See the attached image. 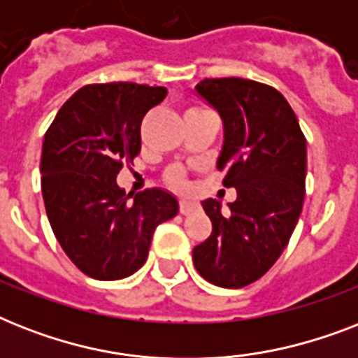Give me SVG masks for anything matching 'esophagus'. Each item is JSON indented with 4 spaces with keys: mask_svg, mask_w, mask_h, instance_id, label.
<instances>
[{
    "mask_svg": "<svg viewBox=\"0 0 358 358\" xmlns=\"http://www.w3.org/2000/svg\"><path fill=\"white\" fill-rule=\"evenodd\" d=\"M195 210H196L195 202L185 201V199H182V201H180V213H182V215H189V213H193Z\"/></svg>",
    "mask_w": 358,
    "mask_h": 358,
    "instance_id": "obj_1",
    "label": "esophagus"
}]
</instances>
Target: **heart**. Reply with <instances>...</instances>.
<instances>
[{
    "label": "heart",
    "mask_w": 358,
    "mask_h": 358,
    "mask_svg": "<svg viewBox=\"0 0 358 358\" xmlns=\"http://www.w3.org/2000/svg\"><path fill=\"white\" fill-rule=\"evenodd\" d=\"M169 180H171V184L176 185V187H182L185 184V174L182 169H173L171 173H169Z\"/></svg>",
    "instance_id": "obj_1"
}]
</instances>
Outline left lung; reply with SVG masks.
<instances>
[{
    "instance_id": "obj_1",
    "label": "left lung",
    "mask_w": 358,
    "mask_h": 358,
    "mask_svg": "<svg viewBox=\"0 0 358 358\" xmlns=\"http://www.w3.org/2000/svg\"><path fill=\"white\" fill-rule=\"evenodd\" d=\"M223 119L217 169L238 199L221 212L202 201L212 234L193 249L208 282L243 288L266 275L286 249L305 201L306 139L286 98L269 85L241 78L202 80L195 87Z\"/></svg>"
}]
</instances>
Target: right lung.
Listing matches in <instances>:
<instances>
[{
	"instance_id": "1",
	"label": "right lung",
	"mask_w": 358,
	"mask_h": 358,
	"mask_svg": "<svg viewBox=\"0 0 358 358\" xmlns=\"http://www.w3.org/2000/svg\"><path fill=\"white\" fill-rule=\"evenodd\" d=\"M165 87L119 81L85 85L64 102L42 143L41 185L52 230L74 266L96 280L129 277L146 262L152 234L178 213L163 189L134 196L117 185L141 152V122Z\"/></svg>"
}]
</instances>
